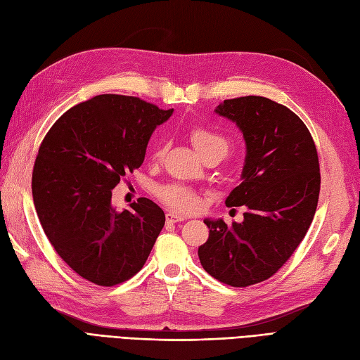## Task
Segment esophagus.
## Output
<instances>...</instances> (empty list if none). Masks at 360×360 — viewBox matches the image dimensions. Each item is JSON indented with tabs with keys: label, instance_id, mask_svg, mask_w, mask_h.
<instances>
[{
	"label": "esophagus",
	"instance_id": "1",
	"mask_svg": "<svg viewBox=\"0 0 360 360\" xmlns=\"http://www.w3.org/2000/svg\"><path fill=\"white\" fill-rule=\"evenodd\" d=\"M184 219H186V218L181 217V215H177V213H174V212L167 213V222H171V224H174V222L184 221Z\"/></svg>",
	"mask_w": 360,
	"mask_h": 360
}]
</instances>
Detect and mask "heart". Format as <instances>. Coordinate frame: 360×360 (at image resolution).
Instances as JSON below:
<instances>
[{
    "label": "heart",
    "mask_w": 360,
    "mask_h": 360,
    "mask_svg": "<svg viewBox=\"0 0 360 360\" xmlns=\"http://www.w3.org/2000/svg\"><path fill=\"white\" fill-rule=\"evenodd\" d=\"M189 138L193 147L198 151L200 156L212 151V150H222L227 151V141L226 138L217 131L204 129V127H193L189 131ZM163 153V145L154 153V158H160ZM159 197L167 204L168 207L177 212H191L198 207L200 200L198 195L192 189L180 184H169L159 191Z\"/></svg>",
    "instance_id": "1"
}]
</instances>
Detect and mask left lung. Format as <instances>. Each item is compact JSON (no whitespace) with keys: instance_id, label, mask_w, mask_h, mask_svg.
Wrapping results in <instances>:
<instances>
[{"instance_id":"left-lung-1","label":"left lung","mask_w":360,"mask_h":360,"mask_svg":"<svg viewBox=\"0 0 360 360\" xmlns=\"http://www.w3.org/2000/svg\"><path fill=\"white\" fill-rule=\"evenodd\" d=\"M215 113L238 125L245 142L240 184L227 206H245L244 221L204 219L202 268L222 283L245 288L269 278L303 240L319 197L315 142L298 116L265 96L224 100Z\"/></svg>"}]
</instances>
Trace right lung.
<instances>
[{
  "mask_svg": "<svg viewBox=\"0 0 360 360\" xmlns=\"http://www.w3.org/2000/svg\"><path fill=\"white\" fill-rule=\"evenodd\" d=\"M174 109L136 96L104 94L74 105L39 148L32 191L48 240L83 278L113 286L147 262L165 213L148 198L112 206V189L139 168L153 131Z\"/></svg>",
  "mask_w": 360,
  "mask_h": 360,
  "instance_id": "1",
  "label": "right lung"
}]
</instances>
